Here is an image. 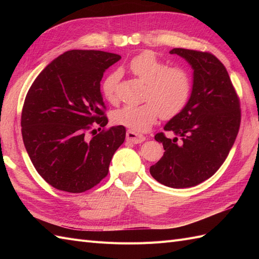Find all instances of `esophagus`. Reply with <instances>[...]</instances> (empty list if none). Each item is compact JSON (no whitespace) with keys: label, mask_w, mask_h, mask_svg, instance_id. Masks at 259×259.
<instances>
[{"label":"esophagus","mask_w":259,"mask_h":259,"mask_svg":"<svg viewBox=\"0 0 259 259\" xmlns=\"http://www.w3.org/2000/svg\"><path fill=\"white\" fill-rule=\"evenodd\" d=\"M126 140L133 142V144H141L142 141L146 140V137L144 135L137 134L133 130H128L126 131Z\"/></svg>","instance_id":"34e87169"}]
</instances>
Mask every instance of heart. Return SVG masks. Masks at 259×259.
Listing matches in <instances>:
<instances>
[{
    "instance_id": "heart-1",
    "label": "heart",
    "mask_w": 259,
    "mask_h": 259,
    "mask_svg": "<svg viewBox=\"0 0 259 259\" xmlns=\"http://www.w3.org/2000/svg\"><path fill=\"white\" fill-rule=\"evenodd\" d=\"M128 69L147 84L144 96L146 102L119 109L113 114L115 123L140 133L149 129L159 115L171 119L185 109L192 90L191 74L186 68L169 67L156 53L145 51L131 60ZM119 81L120 74L113 72L102 84L104 98L112 104L119 101Z\"/></svg>"
}]
</instances>
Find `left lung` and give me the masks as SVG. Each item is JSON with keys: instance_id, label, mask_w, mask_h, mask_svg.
<instances>
[{"instance_id": "8db88e82", "label": "left lung", "mask_w": 259, "mask_h": 259, "mask_svg": "<svg viewBox=\"0 0 259 259\" xmlns=\"http://www.w3.org/2000/svg\"><path fill=\"white\" fill-rule=\"evenodd\" d=\"M170 53L191 65L194 84L185 109L163 128L177 137L155 136L164 152L150 174L167 187L188 188L210 178L226 160L239 131L240 102L226 68L213 54L181 48Z\"/></svg>"}]
</instances>
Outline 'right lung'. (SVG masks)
<instances>
[{"label":"right lung","instance_id":"obj_1","mask_svg":"<svg viewBox=\"0 0 259 259\" xmlns=\"http://www.w3.org/2000/svg\"><path fill=\"white\" fill-rule=\"evenodd\" d=\"M120 59L104 51H68L43 69L26 93L22 138L36 171L56 189L80 194L93 188L123 144V125L106 129L100 91L103 73Z\"/></svg>","mask_w":259,"mask_h":259}]
</instances>
